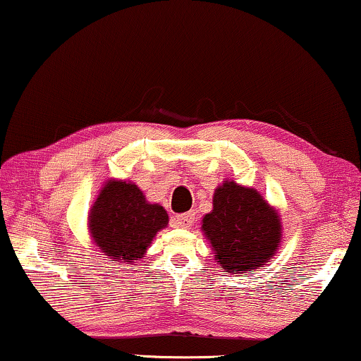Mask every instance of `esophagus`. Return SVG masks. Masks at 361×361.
Segmentation results:
<instances>
[{
    "label": "esophagus",
    "instance_id": "esophagus-1",
    "mask_svg": "<svg viewBox=\"0 0 361 361\" xmlns=\"http://www.w3.org/2000/svg\"><path fill=\"white\" fill-rule=\"evenodd\" d=\"M175 227L178 228H190L192 224H195V212H186L181 215H176L175 217Z\"/></svg>",
    "mask_w": 361,
    "mask_h": 361
}]
</instances>
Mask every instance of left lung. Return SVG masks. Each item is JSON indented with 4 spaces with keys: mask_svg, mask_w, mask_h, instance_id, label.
Here are the masks:
<instances>
[{
    "mask_svg": "<svg viewBox=\"0 0 361 361\" xmlns=\"http://www.w3.org/2000/svg\"><path fill=\"white\" fill-rule=\"evenodd\" d=\"M212 204L201 228L217 264L230 274H252L272 259L281 245L282 224L259 192L227 180L215 190Z\"/></svg>",
    "mask_w": 361,
    "mask_h": 361,
    "instance_id": "8db88e82",
    "label": "left lung"
}]
</instances>
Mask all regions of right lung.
<instances>
[{"instance_id": "add662e5", "label": "right lung", "mask_w": 361, "mask_h": 361, "mask_svg": "<svg viewBox=\"0 0 361 361\" xmlns=\"http://www.w3.org/2000/svg\"><path fill=\"white\" fill-rule=\"evenodd\" d=\"M166 225L165 209L147 202L134 183L123 180L106 181L89 214L94 243L109 259L123 264L141 259L155 235Z\"/></svg>"}]
</instances>
